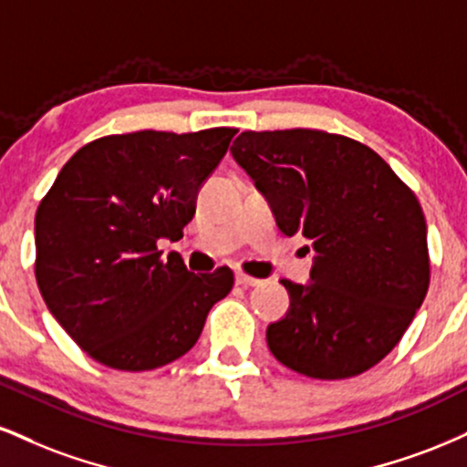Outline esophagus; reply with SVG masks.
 <instances>
[{"label": "esophagus", "mask_w": 467, "mask_h": 467, "mask_svg": "<svg viewBox=\"0 0 467 467\" xmlns=\"http://www.w3.org/2000/svg\"><path fill=\"white\" fill-rule=\"evenodd\" d=\"M234 280H237V285H241V287H256V285H261V280L252 278V276H248V274H244V272H239L237 276H234Z\"/></svg>", "instance_id": "obj_1"}]
</instances>
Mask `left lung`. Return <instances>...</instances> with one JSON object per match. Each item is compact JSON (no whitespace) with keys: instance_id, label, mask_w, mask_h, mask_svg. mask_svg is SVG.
<instances>
[{"instance_id":"obj_1","label":"left lung","mask_w":467,"mask_h":467,"mask_svg":"<svg viewBox=\"0 0 467 467\" xmlns=\"http://www.w3.org/2000/svg\"><path fill=\"white\" fill-rule=\"evenodd\" d=\"M234 161L287 237L313 241L311 283L280 280L287 316L267 326L280 363L311 379H350L394 350L431 283L418 198L355 139L308 128L241 132Z\"/></svg>"}]
</instances>
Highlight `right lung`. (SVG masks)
<instances>
[{
    "instance_id": "obj_1",
    "label": "right lung",
    "mask_w": 467,
    "mask_h": 467,
    "mask_svg": "<svg viewBox=\"0 0 467 467\" xmlns=\"http://www.w3.org/2000/svg\"><path fill=\"white\" fill-rule=\"evenodd\" d=\"M237 128L139 130L95 139L54 180L35 219L38 289L67 335L98 363L145 372L195 346L233 269L189 272L161 239H182L198 191Z\"/></svg>"
}]
</instances>
